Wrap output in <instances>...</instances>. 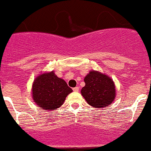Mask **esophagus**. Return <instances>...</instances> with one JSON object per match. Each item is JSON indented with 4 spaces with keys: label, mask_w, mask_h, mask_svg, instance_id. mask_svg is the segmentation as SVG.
Masks as SVG:
<instances>
[{
    "label": "esophagus",
    "mask_w": 151,
    "mask_h": 151,
    "mask_svg": "<svg viewBox=\"0 0 151 151\" xmlns=\"http://www.w3.org/2000/svg\"><path fill=\"white\" fill-rule=\"evenodd\" d=\"M79 89H80V87H78V86H76V87L73 88V90H74V92H78Z\"/></svg>",
    "instance_id": "obj_1"
}]
</instances>
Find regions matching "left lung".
<instances>
[{"mask_svg":"<svg viewBox=\"0 0 151 151\" xmlns=\"http://www.w3.org/2000/svg\"><path fill=\"white\" fill-rule=\"evenodd\" d=\"M85 86L81 95L89 105L96 108L107 107L116 98L114 83L111 77L97 71L90 70L84 78Z\"/></svg>","mask_w":151,"mask_h":151,"instance_id":"8db88e82","label":"left lung"}]
</instances>
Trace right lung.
<instances>
[{
  "label": "right lung",
  "instance_id": "right-lung-1",
  "mask_svg": "<svg viewBox=\"0 0 151 151\" xmlns=\"http://www.w3.org/2000/svg\"><path fill=\"white\" fill-rule=\"evenodd\" d=\"M72 91L65 81L57 77L52 70L35 78L32 92L37 105L46 111H52L61 107Z\"/></svg>",
  "mask_w": 151,
  "mask_h": 151
}]
</instances>
